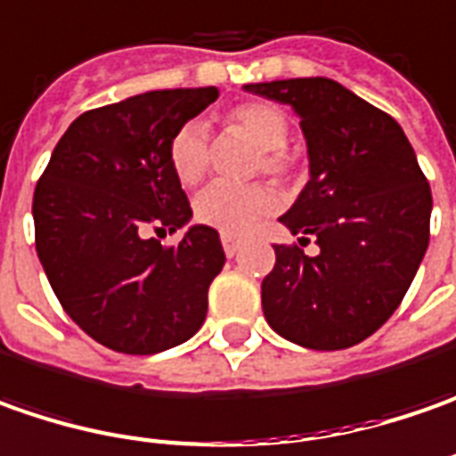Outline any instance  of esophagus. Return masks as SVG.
<instances>
[{"mask_svg":"<svg viewBox=\"0 0 456 456\" xmlns=\"http://www.w3.org/2000/svg\"><path fill=\"white\" fill-rule=\"evenodd\" d=\"M222 247H224L227 257H234V255L240 252V247H242V237H237V234H227V232H222Z\"/></svg>","mask_w":456,"mask_h":456,"instance_id":"34e87169","label":"esophagus"}]
</instances>
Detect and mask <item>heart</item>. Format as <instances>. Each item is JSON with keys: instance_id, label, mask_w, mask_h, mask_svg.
I'll list each match as a JSON object with an SVG mask.
<instances>
[{"instance_id": "1", "label": "heart", "mask_w": 456, "mask_h": 456, "mask_svg": "<svg viewBox=\"0 0 456 456\" xmlns=\"http://www.w3.org/2000/svg\"><path fill=\"white\" fill-rule=\"evenodd\" d=\"M227 126L247 135L259 149L257 168L275 179H288L297 168V159L285 149L290 134L288 116L265 101H247L234 105L227 113ZM207 135L199 123H183L168 141V164L174 176L183 186H194L207 171ZM277 197L273 189L262 183H212L194 199V216L204 227L219 229L227 234H242L257 222L259 216L273 212Z\"/></svg>"}]
</instances>
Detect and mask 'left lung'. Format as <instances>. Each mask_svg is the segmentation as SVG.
<instances>
[{
	"mask_svg": "<svg viewBox=\"0 0 456 456\" xmlns=\"http://www.w3.org/2000/svg\"><path fill=\"white\" fill-rule=\"evenodd\" d=\"M300 116L310 179L280 222L322 247L277 244L262 280L270 328L313 351L366 340L399 307L429 247L432 189L401 126L328 77L249 83Z\"/></svg>",
	"mask_w": 456,
	"mask_h": 456,
	"instance_id": "8db88e82",
	"label": "left lung"
}]
</instances>
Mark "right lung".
<instances>
[{"label":"right lung","mask_w":456,"mask_h":456,"mask_svg":"<svg viewBox=\"0 0 456 456\" xmlns=\"http://www.w3.org/2000/svg\"><path fill=\"white\" fill-rule=\"evenodd\" d=\"M216 98V87H176L87 110L37 181L32 216L45 275L65 313L110 351L161 354L207 318V292L224 267L219 232L194 224L176 247L151 232L191 219L168 141Z\"/></svg>","instance_id":"obj_1"}]
</instances>
